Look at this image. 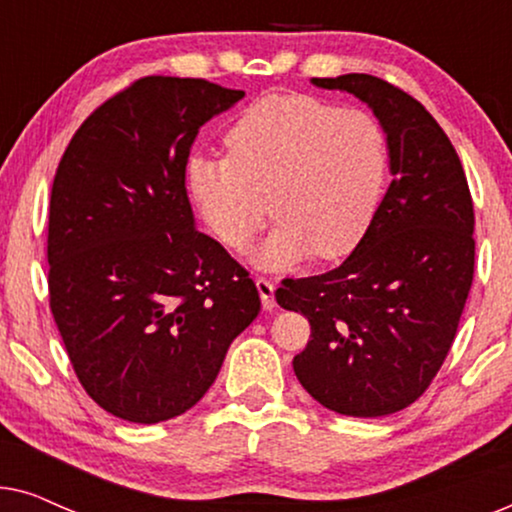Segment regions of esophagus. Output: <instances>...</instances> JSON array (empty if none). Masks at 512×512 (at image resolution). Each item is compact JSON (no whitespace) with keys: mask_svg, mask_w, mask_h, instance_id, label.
Instances as JSON below:
<instances>
[{"mask_svg":"<svg viewBox=\"0 0 512 512\" xmlns=\"http://www.w3.org/2000/svg\"><path fill=\"white\" fill-rule=\"evenodd\" d=\"M256 289H258V296H261L263 310H275V305H277L275 303V284L265 277H256Z\"/></svg>","mask_w":512,"mask_h":512,"instance_id":"obj_1","label":"esophagus"}]
</instances>
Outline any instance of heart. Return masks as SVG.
<instances>
[{
	"label": "heart",
	"instance_id": "1",
	"mask_svg": "<svg viewBox=\"0 0 512 512\" xmlns=\"http://www.w3.org/2000/svg\"><path fill=\"white\" fill-rule=\"evenodd\" d=\"M223 142L228 156L195 153L186 163L188 193L223 247L242 249L268 212L279 221L254 251L261 268L289 270L312 254L333 261L359 247L389 174L375 114L275 93L249 104Z\"/></svg>",
	"mask_w": 512,
	"mask_h": 512
}]
</instances>
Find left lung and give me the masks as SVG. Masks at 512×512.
<instances>
[{
    "label": "left lung",
    "mask_w": 512,
    "mask_h": 512,
    "mask_svg": "<svg viewBox=\"0 0 512 512\" xmlns=\"http://www.w3.org/2000/svg\"><path fill=\"white\" fill-rule=\"evenodd\" d=\"M312 83L373 109L394 179L345 263L282 279L275 298L310 321L293 359L307 394L347 417L391 415L429 389L457 335L473 284L471 191L443 128L405 90L370 74Z\"/></svg>",
    "instance_id": "left-lung-1"
}]
</instances>
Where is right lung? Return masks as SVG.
I'll use <instances>...</instances> for the list:
<instances>
[{
	"label": "right lung",
	"mask_w": 512,
	"mask_h": 512,
	"mask_svg": "<svg viewBox=\"0 0 512 512\" xmlns=\"http://www.w3.org/2000/svg\"><path fill=\"white\" fill-rule=\"evenodd\" d=\"M244 90L144 76L62 153L48 212V300L93 401L135 424L191 410L261 312L249 272L195 230L186 163Z\"/></svg>",
	"instance_id": "right-lung-1"
}]
</instances>
